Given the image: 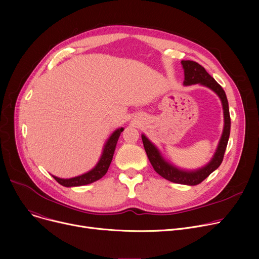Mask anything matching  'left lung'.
<instances>
[{
    "instance_id": "8db88e82",
    "label": "left lung",
    "mask_w": 259,
    "mask_h": 259,
    "mask_svg": "<svg viewBox=\"0 0 259 259\" xmlns=\"http://www.w3.org/2000/svg\"><path fill=\"white\" fill-rule=\"evenodd\" d=\"M184 70H185V80L184 85H194L200 84L212 89L223 103L224 108V116H225V127L220 141L217 150L211 159V161L207 166L196 170V171H184L180 170L176 167L170 165L164 158L161 157L157 148L149 141L145 135H142V140L144 144L145 151L147 156L150 160L153 169L161 176L172 183L195 186L200 184L202 181H205L208 176L217 168H219L224 159L225 151L228 145L229 137H230V129H231V118L229 112V104L227 100V95L222 88V86L206 71L205 68L194 61H182Z\"/></svg>"
}]
</instances>
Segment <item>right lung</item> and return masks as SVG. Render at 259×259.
Instances as JSON below:
<instances>
[{
    "mask_svg": "<svg viewBox=\"0 0 259 259\" xmlns=\"http://www.w3.org/2000/svg\"><path fill=\"white\" fill-rule=\"evenodd\" d=\"M122 130H124L122 128L117 129L111 134V137L109 138L108 142L105 145L103 154L98 162V165L95 166L92 170H90L89 172H87L83 175H79V176H76V178L68 179V180L59 179V178H57V176H53V179L64 187L84 186V185L91 184L93 182H97L100 179H102L103 176L107 173L108 168L111 164V160H112L115 147H116V143L118 141V138H119L120 133L122 132Z\"/></svg>",
    "mask_w": 259,
    "mask_h": 259,
    "instance_id": "add662e5",
    "label": "right lung"
}]
</instances>
